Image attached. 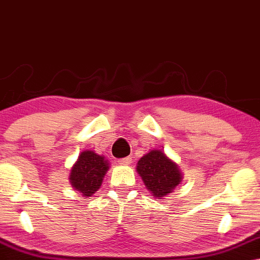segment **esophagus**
I'll list each match as a JSON object with an SVG mask.
<instances>
[{
	"mask_svg": "<svg viewBox=\"0 0 260 260\" xmlns=\"http://www.w3.org/2000/svg\"><path fill=\"white\" fill-rule=\"evenodd\" d=\"M131 162H132L131 156H126V158H122V159L119 160L120 165H129Z\"/></svg>",
	"mask_w": 260,
	"mask_h": 260,
	"instance_id": "esophagus-1",
	"label": "esophagus"
}]
</instances>
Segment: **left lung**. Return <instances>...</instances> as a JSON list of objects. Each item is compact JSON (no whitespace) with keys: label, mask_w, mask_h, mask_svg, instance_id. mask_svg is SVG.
<instances>
[{"label":"left lung","mask_w":260,"mask_h":260,"mask_svg":"<svg viewBox=\"0 0 260 260\" xmlns=\"http://www.w3.org/2000/svg\"><path fill=\"white\" fill-rule=\"evenodd\" d=\"M138 173L154 198L173 192L181 182L182 175L178 165L160 149H152L138 161Z\"/></svg>","instance_id":"8db88e82"}]
</instances>
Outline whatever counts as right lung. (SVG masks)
I'll return each instance as SVG.
<instances>
[{"instance_id": "obj_1", "label": "right lung", "mask_w": 260, "mask_h": 260, "mask_svg": "<svg viewBox=\"0 0 260 260\" xmlns=\"http://www.w3.org/2000/svg\"><path fill=\"white\" fill-rule=\"evenodd\" d=\"M109 170V164L105 156L93 151H83L78 161L72 167L69 181L75 191L82 193L87 198L100 188L105 174Z\"/></svg>"}]
</instances>
